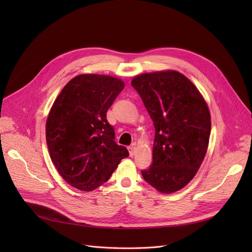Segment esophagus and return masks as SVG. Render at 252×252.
Masks as SVG:
<instances>
[{
    "label": "esophagus",
    "instance_id": "obj_1",
    "mask_svg": "<svg viewBox=\"0 0 252 252\" xmlns=\"http://www.w3.org/2000/svg\"><path fill=\"white\" fill-rule=\"evenodd\" d=\"M128 150H129V155H130V157H133V156L135 155L136 149H135L134 145H131V146H129V147H128Z\"/></svg>",
    "mask_w": 252,
    "mask_h": 252
}]
</instances>
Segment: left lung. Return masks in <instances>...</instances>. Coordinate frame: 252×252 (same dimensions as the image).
<instances>
[{"mask_svg": "<svg viewBox=\"0 0 252 252\" xmlns=\"http://www.w3.org/2000/svg\"><path fill=\"white\" fill-rule=\"evenodd\" d=\"M156 128L152 163L144 180L159 192L182 189L207 151L211 120L200 91L178 71L144 73L132 80Z\"/></svg>", "mask_w": 252, "mask_h": 252, "instance_id": "8db88e82", "label": "left lung"}]
</instances>
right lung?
Returning <instances> with one entry per match:
<instances>
[{"label":"right lung","instance_id":"1","mask_svg":"<svg viewBox=\"0 0 252 252\" xmlns=\"http://www.w3.org/2000/svg\"><path fill=\"white\" fill-rule=\"evenodd\" d=\"M124 88L121 80L81 74L66 84L50 109L46 141L52 163L71 186L91 191L107 182L128 150L116 143L106 112Z\"/></svg>","mask_w":252,"mask_h":252}]
</instances>
